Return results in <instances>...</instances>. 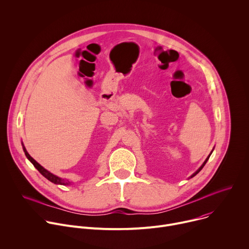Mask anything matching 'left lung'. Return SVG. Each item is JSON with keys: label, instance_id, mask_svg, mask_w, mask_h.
<instances>
[{"label": "left lung", "instance_id": "8db88e82", "mask_svg": "<svg viewBox=\"0 0 249 249\" xmlns=\"http://www.w3.org/2000/svg\"><path fill=\"white\" fill-rule=\"evenodd\" d=\"M210 156H211V155H210ZM210 156H209V157H208V158H207V159H206V160H205V161H204V163H203V164H202V165H201V167H200V168H199V169H198V170H197V171H196V172H195V173H194V174H193V175H192V176H191V177H193V176H195V175H196V174H197V173H198V172H199V171H200V170H201V169H202V168H203V167H204V165H205V164H206V162H207V160H209V158H210Z\"/></svg>", "mask_w": 249, "mask_h": 249}]
</instances>
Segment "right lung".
I'll return each instance as SVG.
<instances>
[{
    "instance_id": "add662e5",
    "label": "right lung",
    "mask_w": 249,
    "mask_h": 249,
    "mask_svg": "<svg viewBox=\"0 0 249 249\" xmlns=\"http://www.w3.org/2000/svg\"><path fill=\"white\" fill-rule=\"evenodd\" d=\"M23 151H24V154H25V156H26V158L32 162V164L36 167V169L44 176V177H46V178L48 179V180H50L51 182H53V183H55V184H61V185H67V184H70V182L69 181H66V180H64V179H62V178H60V177H58V176H56V175H54V174H52L51 172H49L48 170H46L44 167H42L36 160H33L30 156H29V154L26 152V150H25V148H23Z\"/></svg>"
}]
</instances>
